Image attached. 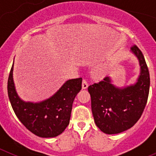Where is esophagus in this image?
Listing matches in <instances>:
<instances>
[{
	"label": "esophagus",
	"mask_w": 156,
	"mask_h": 156,
	"mask_svg": "<svg viewBox=\"0 0 156 156\" xmlns=\"http://www.w3.org/2000/svg\"><path fill=\"white\" fill-rule=\"evenodd\" d=\"M88 87V83L87 82L86 80H83V82H82V88L83 89H87Z\"/></svg>",
	"instance_id": "1"
}]
</instances>
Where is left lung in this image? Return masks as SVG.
Instances as JSON below:
<instances>
[{"instance_id": "obj_1", "label": "left lung", "mask_w": 156, "mask_h": 156, "mask_svg": "<svg viewBox=\"0 0 156 156\" xmlns=\"http://www.w3.org/2000/svg\"><path fill=\"white\" fill-rule=\"evenodd\" d=\"M130 51L137 57L140 74L133 84L119 87L109 76L88 87L95 124L105 133L115 134L131 128L143 113L148 101L150 76L142 52L136 45Z\"/></svg>"}]
</instances>
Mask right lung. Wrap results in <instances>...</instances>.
<instances>
[{
	"label": "right lung",
	"mask_w": 156,
	"mask_h": 156,
	"mask_svg": "<svg viewBox=\"0 0 156 156\" xmlns=\"http://www.w3.org/2000/svg\"><path fill=\"white\" fill-rule=\"evenodd\" d=\"M14 62L8 80V94L16 116L27 129L41 137L61 134L69 123L73 103L82 87V78L66 81L51 97L40 102L22 100L13 80Z\"/></svg>",
	"instance_id": "add662e5"
}]
</instances>
